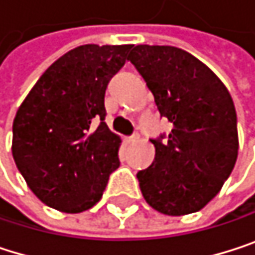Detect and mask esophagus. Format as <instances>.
<instances>
[{"mask_svg": "<svg viewBox=\"0 0 255 255\" xmlns=\"http://www.w3.org/2000/svg\"><path fill=\"white\" fill-rule=\"evenodd\" d=\"M125 140L128 142V143H134V142L139 140V134H133V136H130V137H127Z\"/></svg>", "mask_w": 255, "mask_h": 255, "instance_id": "esophagus-1", "label": "esophagus"}]
</instances>
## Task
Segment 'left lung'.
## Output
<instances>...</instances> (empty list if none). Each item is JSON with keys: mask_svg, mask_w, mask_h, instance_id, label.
<instances>
[{"mask_svg": "<svg viewBox=\"0 0 255 255\" xmlns=\"http://www.w3.org/2000/svg\"><path fill=\"white\" fill-rule=\"evenodd\" d=\"M128 61L154 94L160 115L173 124L151 140L154 163L137 173L142 194L155 211L179 217L200 211L230 176L239 149L230 92L191 53L173 46H134Z\"/></svg>", "mask_w": 255, "mask_h": 255, "instance_id": "obj_1", "label": "left lung"}]
</instances>
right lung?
I'll use <instances>...</instances> for the list:
<instances>
[{
    "instance_id": "right-lung-1",
    "label": "right lung",
    "mask_w": 255,
    "mask_h": 255,
    "mask_svg": "<svg viewBox=\"0 0 255 255\" xmlns=\"http://www.w3.org/2000/svg\"><path fill=\"white\" fill-rule=\"evenodd\" d=\"M130 49L83 44L67 52L19 106L13 158L44 205L67 214L91 209L119 167L121 137L104 122V94Z\"/></svg>"
}]
</instances>
